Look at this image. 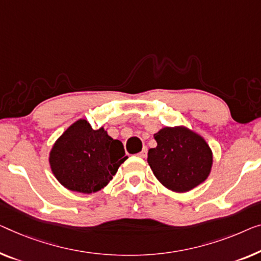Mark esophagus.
Here are the masks:
<instances>
[{
  "mask_svg": "<svg viewBox=\"0 0 261 261\" xmlns=\"http://www.w3.org/2000/svg\"><path fill=\"white\" fill-rule=\"evenodd\" d=\"M138 155H139V157H142V158H145L146 155H147V147H144V149L141 151V152L138 153Z\"/></svg>",
  "mask_w": 261,
  "mask_h": 261,
  "instance_id": "obj_1",
  "label": "esophagus"
}]
</instances>
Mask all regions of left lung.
<instances>
[{"label": "left lung", "instance_id": "8db88e82", "mask_svg": "<svg viewBox=\"0 0 261 261\" xmlns=\"http://www.w3.org/2000/svg\"><path fill=\"white\" fill-rule=\"evenodd\" d=\"M157 146L147 163L155 178L174 192H186L207 178L212 151L203 138L184 126L164 127L154 135Z\"/></svg>", "mask_w": 261, "mask_h": 261}]
</instances>
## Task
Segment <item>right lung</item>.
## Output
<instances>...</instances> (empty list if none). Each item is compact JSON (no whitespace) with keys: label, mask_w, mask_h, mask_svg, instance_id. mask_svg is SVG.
Masks as SVG:
<instances>
[{"label":"right lung","mask_w":261,"mask_h":261,"mask_svg":"<svg viewBox=\"0 0 261 261\" xmlns=\"http://www.w3.org/2000/svg\"><path fill=\"white\" fill-rule=\"evenodd\" d=\"M126 158L122 142L111 138L103 127L93 130L87 120L80 119L57 139L49 162L64 188L92 193L108 185Z\"/></svg>","instance_id":"add662e5"}]
</instances>
